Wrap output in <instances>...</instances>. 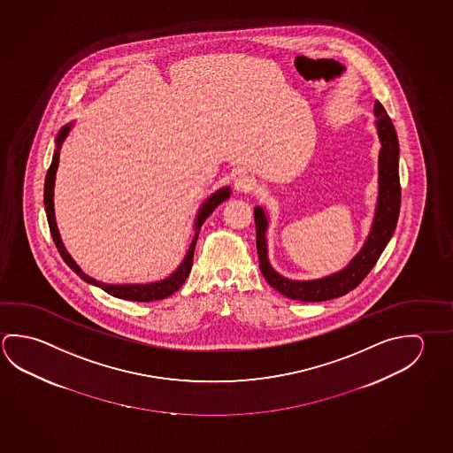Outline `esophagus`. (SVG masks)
Wrapping results in <instances>:
<instances>
[{
	"label": "esophagus",
	"mask_w": 453,
	"mask_h": 453,
	"mask_svg": "<svg viewBox=\"0 0 453 453\" xmlns=\"http://www.w3.org/2000/svg\"><path fill=\"white\" fill-rule=\"evenodd\" d=\"M254 188H256V181H254L251 176L240 175L237 176L235 181H234V189H235L238 194H246V192L254 191Z\"/></svg>",
	"instance_id": "esophagus-1"
}]
</instances>
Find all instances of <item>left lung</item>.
Segmentation results:
<instances>
[{"instance_id": "8db88e82", "label": "left lung", "mask_w": 453, "mask_h": 453, "mask_svg": "<svg viewBox=\"0 0 453 453\" xmlns=\"http://www.w3.org/2000/svg\"><path fill=\"white\" fill-rule=\"evenodd\" d=\"M375 128L380 140L379 151V194L373 211L372 224L365 243L353 259L339 272L315 280H291L280 275L272 267L267 250L269 215L264 207H254L256 223V248L259 256V267L265 281L278 293L289 299L302 302L329 301L341 297L355 289L365 275L379 261L389 238L396 229L399 207H401V186H399V143L396 130L385 108L379 102L373 104Z\"/></svg>"}]
</instances>
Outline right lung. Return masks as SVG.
Masks as SVG:
<instances>
[{
  "label": "right lung",
  "instance_id": "add662e5",
  "mask_svg": "<svg viewBox=\"0 0 453 453\" xmlns=\"http://www.w3.org/2000/svg\"><path fill=\"white\" fill-rule=\"evenodd\" d=\"M73 124L74 122H68L65 124L64 127L58 130L56 138V151L52 156V164L48 170V175H46V183H44V207H46V216H48L49 229L54 238V243H56L57 250L60 256L64 257V261L68 264L70 269L74 270L78 275H80L86 283L88 285L96 286V288H102L104 291L108 294H111L118 299H126V301L134 302H152L160 301V299H165L168 296L176 293L181 286H183L186 278L189 275V272L192 269V261H194V250H196V243H197V238H199V230L202 227V224L205 223L208 216L211 215L215 211L218 205H221L224 200H227L230 197V188H221L218 191L213 192L207 200L202 203L196 216V221H194V237H192V243L188 250V253L184 256L183 261L178 265V269L170 275V277L159 280V281H152V283H122V285H111V283H104V281H98L96 278L90 277L88 273H84L80 265L76 264V261L73 259L72 254L66 251L62 237H60V232L57 227L56 223V210H54V188H56V173L57 168H58V157H60V148L64 144L66 136L72 130Z\"/></svg>",
  "mask_w": 453,
  "mask_h": 453
}]
</instances>
